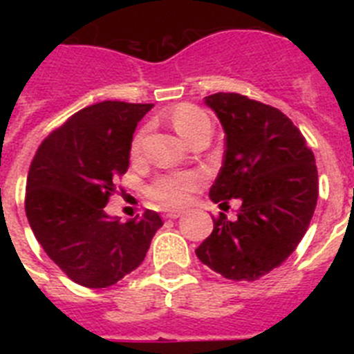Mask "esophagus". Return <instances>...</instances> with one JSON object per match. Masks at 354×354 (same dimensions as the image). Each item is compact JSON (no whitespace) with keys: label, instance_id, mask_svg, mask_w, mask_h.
I'll return each instance as SVG.
<instances>
[{"label":"esophagus","instance_id":"obj_1","mask_svg":"<svg viewBox=\"0 0 354 354\" xmlns=\"http://www.w3.org/2000/svg\"><path fill=\"white\" fill-rule=\"evenodd\" d=\"M183 214V211H167L165 212V218H168V220H177V218H180Z\"/></svg>","mask_w":354,"mask_h":354}]
</instances>
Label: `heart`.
I'll return each mask as SVG.
<instances>
[{"mask_svg":"<svg viewBox=\"0 0 354 354\" xmlns=\"http://www.w3.org/2000/svg\"><path fill=\"white\" fill-rule=\"evenodd\" d=\"M171 124L177 129V133L183 136L186 142L192 143L193 140L202 134L204 131L211 129V120L207 115L198 109L196 106L183 104L171 113ZM143 133L134 136L131 150L133 154H138L142 150ZM200 175L195 171H174V174H162L156 177L149 186L150 198L156 200L158 204L165 207H180L187 202L189 193L200 184Z\"/></svg>","mask_w":354,"mask_h":354,"instance_id":"b5f03b06","label":"heart"}]
</instances>
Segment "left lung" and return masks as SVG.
Here are the masks:
<instances>
[{
	"label": "left lung",
	"instance_id": "left-lung-1",
	"mask_svg": "<svg viewBox=\"0 0 354 354\" xmlns=\"http://www.w3.org/2000/svg\"><path fill=\"white\" fill-rule=\"evenodd\" d=\"M225 131L221 170L209 196L241 200L236 220L220 212L196 257L228 280H259L287 261L317 204V167L289 117L239 93L204 99Z\"/></svg>",
	"mask_w": 354,
	"mask_h": 354
}]
</instances>
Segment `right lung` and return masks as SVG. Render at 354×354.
Returning a JSON list of instances; mask_svg holds the SVG:
<instances>
[{"instance_id": "obj_1", "label": "right lung", "mask_w": 354, "mask_h": 354, "mask_svg": "<svg viewBox=\"0 0 354 354\" xmlns=\"http://www.w3.org/2000/svg\"><path fill=\"white\" fill-rule=\"evenodd\" d=\"M154 104L104 101L72 115L40 143L26 183L28 221L72 282L102 289L145 259L162 221L147 209L122 223L104 211L115 177L126 174L133 134Z\"/></svg>"}]
</instances>
